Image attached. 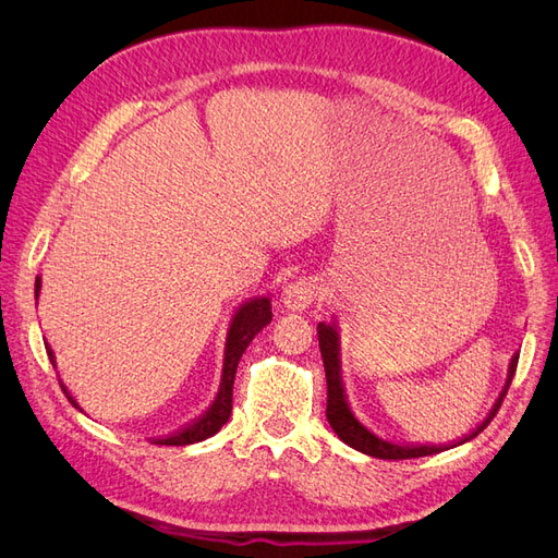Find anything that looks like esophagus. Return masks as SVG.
Returning <instances> with one entry per match:
<instances>
[{"instance_id": "obj_1", "label": "esophagus", "mask_w": 558, "mask_h": 558, "mask_svg": "<svg viewBox=\"0 0 558 558\" xmlns=\"http://www.w3.org/2000/svg\"><path fill=\"white\" fill-rule=\"evenodd\" d=\"M314 300H316V286L310 279H298V281L286 286L281 293L283 307L291 312L307 310Z\"/></svg>"}]
</instances>
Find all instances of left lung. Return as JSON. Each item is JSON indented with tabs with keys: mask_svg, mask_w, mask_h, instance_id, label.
I'll use <instances>...</instances> for the list:
<instances>
[{
	"mask_svg": "<svg viewBox=\"0 0 558 558\" xmlns=\"http://www.w3.org/2000/svg\"><path fill=\"white\" fill-rule=\"evenodd\" d=\"M318 347H320V356H324V367H326V381H328V404H326V416H328V424L332 426V430L337 433V437L349 447H353L356 451H363L367 456H375V459H384V461H404V459H421V456H433V453H440L449 447L440 445V447H428V445H396V442H388L384 437H377L373 430H367L361 421L353 416L349 402L344 398V388H342V377H340V340H337V326L335 324H326V320H320L318 324ZM517 363H519V353H514L512 361H510V375H508V384H505L502 393L498 396L496 404L488 412V416L482 421V424L472 430L470 435H465L463 442L472 440V437H477L488 424H492V418L498 414L502 398L508 396V388L514 379L517 373Z\"/></svg>",
	"mask_w": 558,
	"mask_h": 558,
	"instance_id": "obj_1",
	"label": "left lung"
}]
</instances>
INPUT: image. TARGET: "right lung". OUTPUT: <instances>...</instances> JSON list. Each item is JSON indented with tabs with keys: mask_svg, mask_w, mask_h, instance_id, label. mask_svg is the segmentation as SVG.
Wrapping results in <instances>:
<instances>
[{
	"mask_svg": "<svg viewBox=\"0 0 558 558\" xmlns=\"http://www.w3.org/2000/svg\"><path fill=\"white\" fill-rule=\"evenodd\" d=\"M39 289H41V279L37 277V283H35L37 295H39ZM269 320H272V302H269V298H253V300L244 302V305L238 310V314H234L230 330H228L223 379H221V388H218L216 400L209 404V410L205 414L193 421V424H189V426L172 433V435L160 437V440H154V445H170V447L193 445V442L207 440V437L216 435L218 430L223 428V424L230 418V412H232V386H234V373H238L242 353L246 351V347L251 344L253 337H256L269 324ZM46 353H48L50 363L56 365L53 351H50L48 344H46ZM62 391H64L66 400H70L74 408H78V404L74 402V398L70 396V391H66L64 386H62Z\"/></svg>",
	"mask_w": 558,
	"mask_h": 558,
	"instance_id": "obj_1",
	"label": "right lung"
}]
</instances>
